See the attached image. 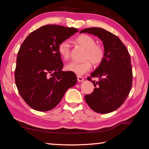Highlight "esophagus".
Returning <instances> with one entry per match:
<instances>
[{
  "label": "esophagus",
  "mask_w": 149,
  "mask_h": 149,
  "mask_svg": "<svg viewBox=\"0 0 149 149\" xmlns=\"http://www.w3.org/2000/svg\"><path fill=\"white\" fill-rule=\"evenodd\" d=\"M77 81H79V82H81V81H83L84 80V77H81V76H79V75H78V76H77Z\"/></svg>",
  "instance_id": "obj_1"
}]
</instances>
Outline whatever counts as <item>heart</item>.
Listing matches in <instances>:
<instances>
[{
    "mask_svg": "<svg viewBox=\"0 0 149 149\" xmlns=\"http://www.w3.org/2000/svg\"><path fill=\"white\" fill-rule=\"evenodd\" d=\"M75 42L85 50L84 54L85 61L82 62H72L69 63L65 68L76 75H81L89 71L91 63L95 65H99L105 56V50L102 45L97 44L96 40L89 35L82 34L77 37ZM58 52L63 59L68 60L70 56V49L67 41H62L58 46ZM92 62L91 63L90 62Z\"/></svg>",
    "mask_w": 149,
    "mask_h": 149,
    "instance_id": "heart-1",
    "label": "heart"
}]
</instances>
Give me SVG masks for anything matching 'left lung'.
Here are the masks:
<instances>
[{"instance_id":"left-lung-1","label":"left lung","mask_w":149,"mask_h":149,"mask_svg":"<svg viewBox=\"0 0 149 149\" xmlns=\"http://www.w3.org/2000/svg\"><path fill=\"white\" fill-rule=\"evenodd\" d=\"M79 33L97 36L105 50L103 61L91 74V77H99L100 80L95 82L87 77L95 88L91 94L85 96V101L96 112H112L125 102L132 89V65L129 52L116 35L102 28L89 27Z\"/></svg>"}]
</instances>
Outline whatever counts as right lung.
<instances>
[{"instance_id":"obj_1","label":"right lung","mask_w":149,"mask_h":149,"mask_svg":"<svg viewBox=\"0 0 149 149\" xmlns=\"http://www.w3.org/2000/svg\"><path fill=\"white\" fill-rule=\"evenodd\" d=\"M77 31L74 27L46 25L31 32L22 44L15 82L22 99L33 109H53L65 91L77 84L74 73L62 70L64 64L58 46Z\"/></svg>"}]
</instances>
